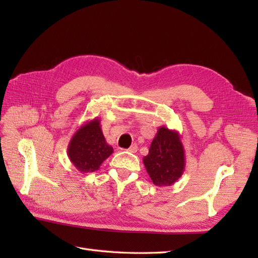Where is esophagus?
Wrapping results in <instances>:
<instances>
[{
    "label": "esophagus",
    "mask_w": 258,
    "mask_h": 258,
    "mask_svg": "<svg viewBox=\"0 0 258 258\" xmlns=\"http://www.w3.org/2000/svg\"><path fill=\"white\" fill-rule=\"evenodd\" d=\"M126 151L130 152V153H136V152H138V145H136V144H132Z\"/></svg>",
    "instance_id": "obj_1"
}]
</instances>
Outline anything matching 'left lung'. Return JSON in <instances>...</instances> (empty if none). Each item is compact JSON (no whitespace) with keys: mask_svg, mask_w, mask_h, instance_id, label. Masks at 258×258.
<instances>
[{"mask_svg":"<svg viewBox=\"0 0 258 258\" xmlns=\"http://www.w3.org/2000/svg\"><path fill=\"white\" fill-rule=\"evenodd\" d=\"M143 163L156 186L165 187L176 183L185 169V152L178 132L161 126Z\"/></svg>","mask_w":258,"mask_h":258,"instance_id":"8db88e82","label":"left lung"}]
</instances>
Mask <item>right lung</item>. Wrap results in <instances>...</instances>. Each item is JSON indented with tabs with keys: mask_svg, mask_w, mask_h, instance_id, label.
Returning a JSON list of instances; mask_svg holds the SVG:
<instances>
[{
	"mask_svg": "<svg viewBox=\"0 0 258 258\" xmlns=\"http://www.w3.org/2000/svg\"><path fill=\"white\" fill-rule=\"evenodd\" d=\"M112 153L113 147L106 143L98 118L82 125L68 146L70 161L81 173L97 171Z\"/></svg>",
	"mask_w": 258,
	"mask_h": 258,
	"instance_id": "right-lung-1",
	"label": "right lung"
}]
</instances>
